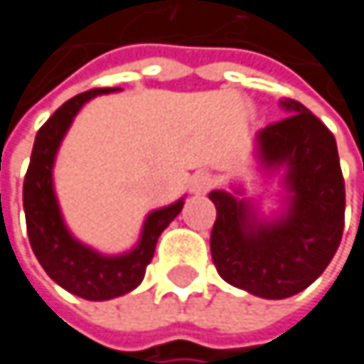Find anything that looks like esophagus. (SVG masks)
I'll return each mask as SVG.
<instances>
[{"instance_id":"34e87169","label":"esophagus","mask_w":364,"mask_h":364,"mask_svg":"<svg viewBox=\"0 0 364 364\" xmlns=\"http://www.w3.org/2000/svg\"><path fill=\"white\" fill-rule=\"evenodd\" d=\"M210 187H213V177L208 173H196L189 179V189L196 196H204L206 191H210Z\"/></svg>"}]
</instances>
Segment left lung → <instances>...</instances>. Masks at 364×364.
Segmentation results:
<instances>
[{"label": "left lung", "instance_id": "obj_1", "mask_svg": "<svg viewBox=\"0 0 364 364\" xmlns=\"http://www.w3.org/2000/svg\"><path fill=\"white\" fill-rule=\"evenodd\" d=\"M287 117L255 136V160L280 175L282 193L263 213L242 187L213 189L217 206L210 255L219 276L263 299H284L308 289L341 242L346 187L335 136L301 103L280 101Z\"/></svg>", "mask_w": 364, "mask_h": 364}]
</instances>
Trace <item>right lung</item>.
Wrapping results in <instances>:
<instances>
[{
	"label": "right lung",
	"mask_w": 364,
	"mask_h": 364,
	"mask_svg": "<svg viewBox=\"0 0 364 364\" xmlns=\"http://www.w3.org/2000/svg\"><path fill=\"white\" fill-rule=\"evenodd\" d=\"M115 90L117 88H95L82 92L52 113V117L37 130L23 185L27 234L39 265L65 291L88 301H105L126 295L143 282L145 267L154 257L160 234L185 204V198H179L168 206L151 210L143 221L139 242L119 255H105L84 245L67 228L52 177L58 147L80 109L95 97Z\"/></svg>",
	"instance_id": "add662e5"
}]
</instances>
